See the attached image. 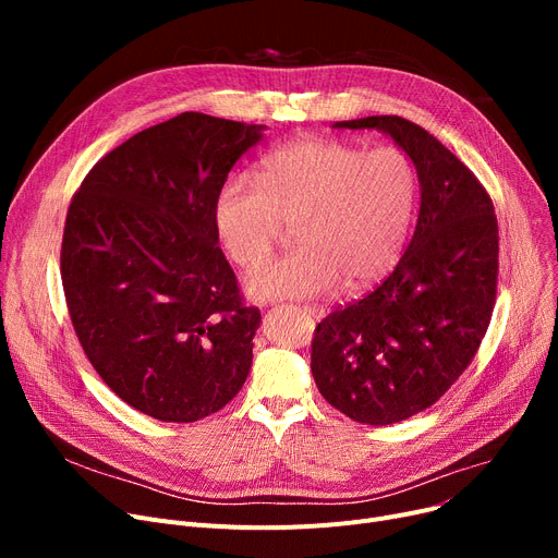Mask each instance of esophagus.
Masks as SVG:
<instances>
[{
  "mask_svg": "<svg viewBox=\"0 0 558 558\" xmlns=\"http://www.w3.org/2000/svg\"><path fill=\"white\" fill-rule=\"evenodd\" d=\"M299 307H301V305H299ZM303 310H305V312H310V314H312V316H316V318L324 316V310L316 307V305H303Z\"/></svg>",
  "mask_w": 558,
  "mask_h": 558,
  "instance_id": "34e87169",
  "label": "esophagus"
}]
</instances>
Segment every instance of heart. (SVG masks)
Returning <instances> with one entry per match:
<instances>
[{"label":"heart","mask_w":558,"mask_h":558,"mask_svg":"<svg viewBox=\"0 0 558 558\" xmlns=\"http://www.w3.org/2000/svg\"><path fill=\"white\" fill-rule=\"evenodd\" d=\"M418 198L412 158L398 146L332 137L291 140L259 162L257 179L232 173L215 201V228L228 257L254 271L284 222L298 223L300 248L255 272L257 301L362 291L383 280L404 248Z\"/></svg>","instance_id":"1"}]
</instances>
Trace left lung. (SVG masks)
I'll return each mask as SVG.
<instances>
[{"instance_id": "obj_1", "label": "left lung", "mask_w": 558, "mask_h": 558, "mask_svg": "<svg viewBox=\"0 0 558 558\" xmlns=\"http://www.w3.org/2000/svg\"><path fill=\"white\" fill-rule=\"evenodd\" d=\"M335 126L389 133L421 183L418 223L396 269L312 339L320 396L357 423L393 425L432 407L480 350L500 271L497 217L477 175L418 124L377 114Z\"/></svg>"}]
</instances>
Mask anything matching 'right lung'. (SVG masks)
<instances>
[{
    "instance_id": "right-lung-1",
    "label": "right lung",
    "mask_w": 558,
    "mask_h": 558,
    "mask_svg": "<svg viewBox=\"0 0 558 558\" xmlns=\"http://www.w3.org/2000/svg\"><path fill=\"white\" fill-rule=\"evenodd\" d=\"M262 126L181 112L106 154L72 196L61 278L83 353L137 412L194 423L244 387L259 310L219 248L217 192Z\"/></svg>"
}]
</instances>
